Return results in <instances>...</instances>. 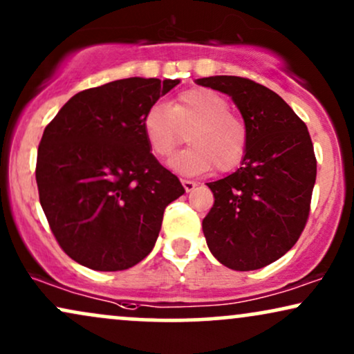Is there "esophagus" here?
Listing matches in <instances>:
<instances>
[{
  "mask_svg": "<svg viewBox=\"0 0 354 354\" xmlns=\"http://www.w3.org/2000/svg\"><path fill=\"white\" fill-rule=\"evenodd\" d=\"M181 183H183V187H185V191H186V192H191V191L194 189V187H196V183H194V181H189V180H181Z\"/></svg>",
  "mask_w": 354,
  "mask_h": 354,
  "instance_id": "esophagus-1",
  "label": "esophagus"
}]
</instances>
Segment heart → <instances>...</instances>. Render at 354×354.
<instances>
[{"label": "heart", "mask_w": 354, "mask_h": 354, "mask_svg": "<svg viewBox=\"0 0 354 354\" xmlns=\"http://www.w3.org/2000/svg\"><path fill=\"white\" fill-rule=\"evenodd\" d=\"M187 131L189 147L169 160L181 174H201L217 167L230 171L241 162L248 147V127L229 102L209 88H191L171 104H153L142 119V132L151 153L165 158Z\"/></svg>", "instance_id": "heart-1"}]
</instances>
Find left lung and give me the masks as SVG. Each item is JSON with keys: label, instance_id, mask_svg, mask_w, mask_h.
<instances>
[{"label": "left lung", "instance_id": "left-lung-1", "mask_svg": "<svg viewBox=\"0 0 354 354\" xmlns=\"http://www.w3.org/2000/svg\"><path fill=\"white\" fill-rule=\"evenodd\" d=\"M232 97L248 127L240 168L207 183L214 205L203 221L210 253L223 266L252 271L296 245L310 212L317 160L307 125L279 95L241 77L199 78Z\"/></svg>", "mask_w": 354, "mask_h": 354}]
</instances>
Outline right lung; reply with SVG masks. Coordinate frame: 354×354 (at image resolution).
I'll return each mask as SVG.
<instances>
[{"label": "right lung", "instance_id": "1", "mask_svg": "<svg viewBox=\"0 0 354 354\" xmlns=\"http://www.w3.org/2000/svg\"><path fill=\"white\" fill-rule=\"evenodd\" d=\"M180 80L125 78L70 97L44 131L35 181L52 234L80 265L136 266L155 247L163 212L185 194L147 145V109Z\"/></svg>", "mask_w": 354, "mask_h": 354}]
</instances>
